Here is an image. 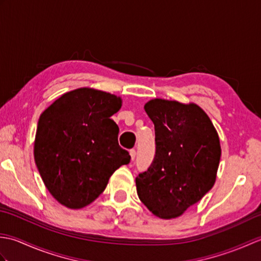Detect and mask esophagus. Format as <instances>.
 <instances>
[{"label": "esophagus", "mask_w": 261, "mask_h": 261, "mask_svg": "<svg viewBox=\"0 0 261 261\" xmlns=\"http://www.w3.org/2000/svg\"><path fill=\"white\" fill-rule=\"evenodd\" d=\"M130 156H131V160H135L136 159L137 152H136L135 149H131V150H130Z\"/></svg>", "instance_id": "1"}]
</instances>
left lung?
I'll return each instance as SVG.
<instances>
[{
	"label": "left lung",
	"instance_id": "left-lung-1",
	"mask_svg": "<svg viewBox=\"0 0 261 261\" xmlns=\"http://www.w3.org/2000/svg\"><path fill=\"white\" fill-rule=\"evenodd\" d=\"M143 108L154 124L156 154L136 178L138 196L158 218H178L214 185L221 158L218 131L195 103L152 98Z\"/></svg>",
	"mask_w": 261,
	"mask_h": 261
}]
</instances>
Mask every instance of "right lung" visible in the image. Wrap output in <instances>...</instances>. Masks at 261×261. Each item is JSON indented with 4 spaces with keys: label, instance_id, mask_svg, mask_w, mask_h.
I'll return each instance as SVG.
<instances>
[{
    "label": "right lung",
    "instance_id": "add662e5",
    "mask_svg": "<svg viewBox=\"0 0 261 261\" xmlns=\"http://www.w3.org/2000/svg\"><path fill=\"white\" fill-rule=\"evenodd\" d=\"M122 98L92 87L64 93L41 113L33 154L43 184L64 206L80 210L101 195L130 154L111 116Z\"/></svg>",
    "mask_w": 261,
    "mask_h": 261
}]
</instances>
